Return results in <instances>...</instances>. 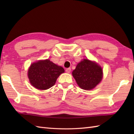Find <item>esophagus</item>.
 Returning <instances> with one entry per match:
<instances>
[{
    "mask_svg": "<svg viewBox=\"0 0 134 134\" xmlns=\"http://www.w3.org/2000/svg\"><path fill=\"white\" fill-rule=\"evenodd\" d=\"M71 68H68L66 70H65V71H66L67 73H70L71 72Z\"/></svg>",
    "mask_w": 134,
    "mask_h": 134,
    "instance_id": "34e87169",
    "label": "esophagus"
}]
</instances>
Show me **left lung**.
Masks as SVG:
<instances>
[{
	"instance_id": "1",
	"label": "left lung",
	"mask_w": 134,
	"mask_h": 134,
	"mask_svg": "<svg viewBox=\"0 0 134 134\" xmlns=\"http://www.w3.org/2000/svg\"><path fill=\"white\" fill-rule=\"evenodd\" d=\"M72 75L81 89L91 90L102 80V70L95 62L83 59L76 65Z\"/></svg>"
}]
</instances>
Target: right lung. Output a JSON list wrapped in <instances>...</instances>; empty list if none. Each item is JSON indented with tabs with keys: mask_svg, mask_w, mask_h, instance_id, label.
I'll use <instances>...</instances> for the list:
<instances>
[{
	"mask_svg": "<svg viewBox=\"0 0 134 134\" xmlns=\"http://www.w3.org/2000/svg\"><path fill=\"white\" fill-rule=\"evenodd\" d=\"M64 70L49 60L34 63L28 70V77L31 85L40 90H47L55 85L57 79Z\"/></svg>",
	"mask_w": 134,
	"mask_h": 134,
	"instance_id": "obj_1",
	"label": "right lung"
}]
</instances>
